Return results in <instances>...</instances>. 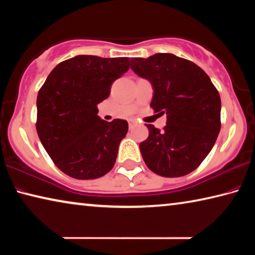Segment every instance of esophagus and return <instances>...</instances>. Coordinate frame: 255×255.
Returning <instances> with one entry per match:
<instances>
[{
  "instance_id": "esophagus-1",
  "label": "esophagus",
  "mask_w": 255,
  "mask_h": 255,
  "mask_svg": "<svg viewBox=\"0 0 255 255\" xmlns=\"http://www.w3.org/2000/svg\"><path fill=\"white\" fill-rule=\"evenodd\" d=\"M128 125H129V128H132L133 125H135V120H128Z\"/></svg>"
}]
</instances>
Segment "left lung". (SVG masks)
<instances>
[{"instance_id": "left-lung-1", "label": "left lung", "mask_w": 255, "mask_h": 255, "mask_svg": "<svg viewBox=\"0 0 255 255\" xmlns=\"http://www.w3.org/2000/svg\"><path fill=\"white\" fill-rule=\"evenodd\" d=\"M131 70L152 83L150 107L167 117L162 131L146 125L149 135L139 144L146 165L165 178L189 174L209 154L221 130L217 89L204 70L173 54L132 58Z\"/></svg>"}]
</instances>
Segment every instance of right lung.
Returning <instances> with one entry per match:
<instances>
[{
	"label": "right lung",
	"instance_id": "obj_1",
	"mask_svg": "<svg viewBox=\"0 0 255 255\" xmlns=\"http://www.w3.org/2000/svg\"><path fill=\"white\" fill-rule=\"evenodd\" d=\"M129 65L128 57L75 56L59 63L38 92V136L55 165L71 178L98 179L114 167L128 123L105 122L98 105Z\"/></svg>",
	"mask_w": 255,
	"mask_h": 255
}]
</instances>
